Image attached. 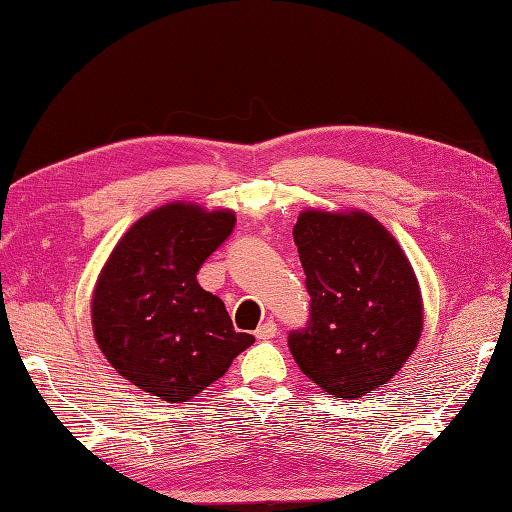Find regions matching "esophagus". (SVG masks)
<instances>
[{"label": "esophagus", "mask_w": 512, "mask_h": 512, "mask_svg": "<svg viewBox=\"0 0 512 512\" xmlns=\"http://www.w3.org/2000/svg\"><path fill=\"white\" fill-rule=\"evenodd\" d=\"M275 334H277V323H275L273 319H266V321L255 330V336H257V339H262V341L273 339Z\"/></svg>", "instance_id": "1"}]
</instances>
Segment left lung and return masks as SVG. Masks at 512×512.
Listing matches in <instances>:
<instances>
[{"label":"left lung","mask_w":512,"mask_h":512,"mask_svg":"<svg viewBox=\"0 0 512 512\" xmlns=\"http://www.w3.org/2000/svg\"><path fill=\"white\" fill-rule=\"evenodd\" d=\"M310 292V323L288 345L301 372L336 398L394 378L418 347L424 303L398 239L358 209H303L292 228Z\"/></svg>","instance_id":"obj_1"}]
</instances>
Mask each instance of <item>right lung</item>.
Here are the masks:
<instances>
[{"label": "right lung", "instance_id": "obj_1", "mask_svg": "<svg viewBox=\"0 0 512 512\" xmlns=\"http://www.w3.org/2000/svg\"><path fill=\"white\" fill-rule=\"evenodd\" d=\"M233 226L231 209L162 204L127 228L96 277V345L116 374L151 396L191 400L255 343L195 277Z\"/></svg>", "mask_w": 512, "mask_h": 512}]
</instances>
